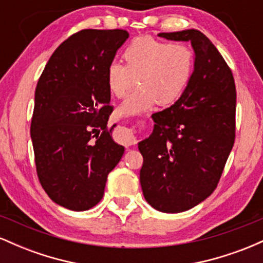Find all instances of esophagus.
Listing matches in <instances>:
<instances>
[{
    "label": "esophagus",
    "instance_id": "1",
    "mask_svg": "<svg viewBox=\"0 0 263 263\" xmlns=\"http://www.w3.org/2000/svg\"><path fill=\"white\" fill-rule=\"evenodd\" d=\"M116 140L117 142H120V143L125 144V146L127 147L134 146V144H136V142H137V140H136L135 137L134 131L127 127H120L117 129Z\"/></svg>",
    "mask_w": 263,
    "mask_h": 263
}]
</instances>
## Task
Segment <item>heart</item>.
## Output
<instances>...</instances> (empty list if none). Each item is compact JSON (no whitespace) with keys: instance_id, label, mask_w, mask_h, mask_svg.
<instances>
[{"instance_id":"b5f03b06","label":"heart","mask_w":263,"mask_h":263,"mask_svg":"<svg viewBox=\"0 0 263 263\" xmlns=\"http://www.w3.org/2000/svg\"><path fill=\"white\" fill-rule=\"evenodd\" d=\"M126 65L112 62L107 68V85L116 98L127 95L138 77L140 90L117 108L121 116H134L153 105H171L182 96L195 68V54L186 44H170L152 37L132 41L123 53Z\"/></svg>"}]
</instances>
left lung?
Here are the masks:
<instances>
[{"instance_id": "left-lung-1", "label": "left lung", "mask_w": 263, "mask_h": 263, "mask_svg": "<svg viewBox=\"0 0 263 263\" xmlns=\"http://www.w3.org/2000/svg\"><path fill=\"white\" fill-rule=\"evenodd\" d=\"M190 42L195 68L185 91L152 115L149 137L138 142L143 157V197L162 213H182L204 201L218 185L235 142L236 89L221 54L198 29L158 33Z\"/></svg>"}]
</instances>
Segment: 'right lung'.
I'll use <instances>...</instances> for the list:
<instances>
[{
	"label": "right lung",
	"mask_w": 263,
	"mask_h": 263,
	"mask_svg": "<svg viewBox=\"0 0 263 263\" xmlns=\"http://www.w3.org/2000/svg\"><path fill=\"white\" fill-rule=\"evenodd\" d=\"M123 29H84L48 60L34 95L31 138L42 186L54 203L84 211L102 199L125 147L108 127L107 68L127 41Z\"/></svg>",
	"instance_id": "add662e5"
}]
</instances>
